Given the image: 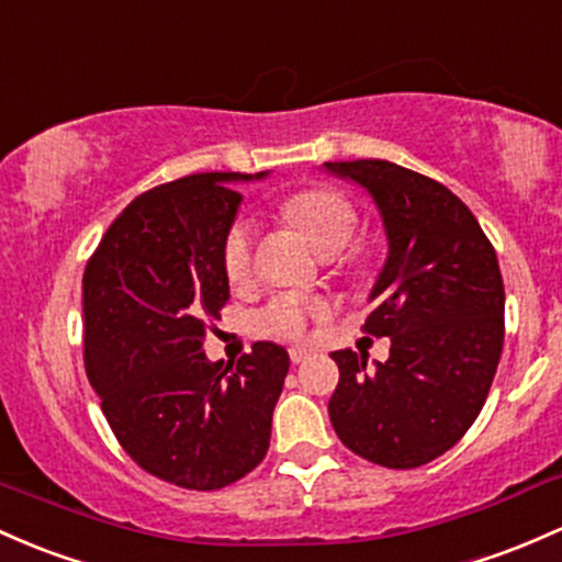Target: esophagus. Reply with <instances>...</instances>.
<instances>
[{
	"mask_svg": "<svg viewBox=\"0 0 562 562\" xmlns=\"http://www.w3.org/2000/svg\"><path fill=\"white\" fill-rule=\"evenodd\" d=\"M307 356H311V351H307V348H300V346L289 348V359H292L294 364H303Z\"/></svg>",
	"mask_w": 562,
	"mask_h": 562,
	"instance_id": "1",
	"label": "esophagus"
}]
</instances>
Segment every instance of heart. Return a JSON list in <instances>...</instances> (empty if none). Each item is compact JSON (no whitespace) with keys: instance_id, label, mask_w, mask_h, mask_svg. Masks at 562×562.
I'll use <instances>...</instances> for the list:
<instances>
[{"instance_id":"obj_1","label":"heart","mask_w":562,"mask_h":562,"mask_svg":"<svg viewBox=\"0 0 562 562\" xmlns=\"http://www.w3.org/2000/svg\"><path fill=\"white\" fill-rule=\"evenodd\" d=\"M283 220L305 233V238L316 246L322 255L340 251L356 233V209L342 192L329 187H311L281 201ZM225 273L233 283H244L251 279L255 270V231L251 222H235L225 238L222 249ZM329 316L327 300L311 297L300 292H281L262 305L251 316L257 331L273 337H303L313 322H322Z\"/></svg>"}]
</instances>
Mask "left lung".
Segmentation results:
<instances>
[{
    "label": "left lung",
    "mask_w": 562,
    "mask_h": 562,
    "mask_svg": "<svg viewBox=\"0 0 562 562\" xmlns=\"http://www.w3.org/2000/svg\"><path fill=\"white\" fill-rule=\"evenodd\" d=\"M367 192L389 255L364 331L391 337L385 361L335 351L337 437L367 461L415 469L448 452L480 415L504 348V281L480 222L445 184L389 160L324 162Z\"/></svg>",
    "instance_id": "8db88e82"
}]
</instances>
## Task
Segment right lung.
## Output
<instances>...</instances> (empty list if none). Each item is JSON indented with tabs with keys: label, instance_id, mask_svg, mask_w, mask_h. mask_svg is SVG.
<instances>
[{
	"label": "right lung",
	"instance_id": "add662e5",
	"mask_svg": "<svg viewBox=\"0 0 562 562\" xmlns=\"http://www.w3.org/2000/svg\"><path fill=\"white\" fill-rule=\"evenodd\" d=\"M262 173H192L123 209L82 279L86 370L114 437L144 472L220 491L270 445L289 353L255 342L235 367L209 361L206 329L231 297L222 249Z\"/></svg>",
	"mask_w": 562,
	"mask_h": 562
}]
</instances>
